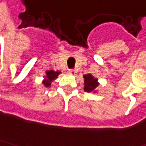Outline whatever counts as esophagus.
Masks as SVG:
<instances>
[{"mask_svg": "<svg viewBox=\"0 0 146 146\" xmlns=\"http://www.w3.org/2000/svg\"><path fill=\"white\" fill-rule=\"evenodd\" d=\"M68 72H69V74H72V75H74V74H76V71H75L74 69H70Z\"/></svg>", "mask_w": 146, "mask_h": 146, "instance_id": "34e87169", "label": "esophagus"}]
</instances>
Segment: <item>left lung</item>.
<instances>
[{"instance_id": "1", "label": "left lung", "mask_w": 146, "mask_h": 146, "mask_svg": "<svg viewBox=\"0 0 146 146\" xmlns=\"http://www.w3.org/2000/svg\"><path fill=\"white\" fill-rule=\"evenodd\" d=\"M85 79V87L84 90L86 92H95V90L98 86L99 83L98 82V79H95L92 74H88L84 75Z\"/></svg>"}]
</instances>
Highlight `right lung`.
Listing matches in <instances>:
<instances>
[{
    "label": "right lung",
    "instance_id": "obj_1",
    "mask_svg": "<svg viewBox=\"0 0 146 146\" xmlns=\"http://www.w3.org/2000/svg\"><path fill=\"white\" fill-rule=\"evenodd\" d=\"M60 74V72H54V70H49V71H47L46 72V76L42 81L43 85L46 86V87H49L51 86V82L55 80L58 75Z\"/></svg>",
    "mask_w": 146,
    "mask_h": 146
}]
</instances>
